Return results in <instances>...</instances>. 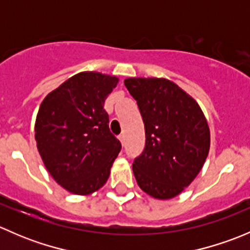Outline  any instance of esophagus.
I'll list each match as a JSON object with an SVG mask.
<instances>
[{
	"instance_id": "esophagus-1",
	"label": "esophagus",
	"mask_w": 250,
	"mask_h": 250,
	"mask_svg": "<svg viewBox=\"0 0 250 250\" xmlns=\"http://www.w3.org/2000/svg\"><path fill=\"white\" fill-rule=\"evenodd\" d=\"M118 139H120V141H121V143H122V145H125V135H123V134H121V135H120V137H118Z\"/></svg>"
}]
</instances>
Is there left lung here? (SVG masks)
<instances>
[{
    "label": "left lung",
    "instance_id": "8db88e82",
    "mask_svg": "<svg viewBox=\"0 0 250 250\" xmlns=\"http://www.w3.org/2000/svg\"><path fill=\"white\" fill-rule=\"evenodd\" d=\"M145 125V148L133 162L144 192L169 200L188 188L202 169L210 146L200 105L166 78H127Z\"/></svg>",
    "mask_w": 250,
    "mask_h": 250
}]
</instances>
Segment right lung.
<instances>
[{"label":"right lung","instance_id":"right-lung-1","mask_svg":"<svg viewBox=\"0 0 250 250\" xmlns=\"http://www.w3.org/2000/svg\"><path fill=\"white\" fill-rule=\"evenodd\" d=\"M118 78L85 71L70 77L42 102L35 125L47 170L75 195H89L107 181L121 143L104 109Z\"/></svg>","mask_w":250,"mask_h":250}]
</instances>
